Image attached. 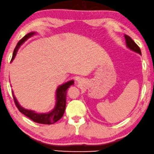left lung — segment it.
<instances>
[{
	"label": "left lung",
	"mask_w": 154,
	"mask_h": 154,
	"mask_svg": "<svg viewBox=\"0 0 154 154\" xmlns=\"http://www.w3.org/2000/svg\"><path fill=\"white\" fill-rule=\"evenodd\" d=\"M124 38L125 39V44H126L128 48L134 51V52H136L140 55H142L140 47L136 45V43L132 40L131 38H130L128 35H124Z\"/></svg>",
	"instance_id": "obj_1"
}]
</instances>
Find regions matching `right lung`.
I'll return each instance as SVG.
<instances>
[{
    "mask_svg": "<svg viewBox=\"0 0 154 154\" xmlns=\"http://www.w3.org/2000/svg\"><path fill=\"white\" fill-rule=\"evenodd\" d=\"M35 34V32H31V33L26 35L21 40L19 41L16 47H15L14 52H13L11 62L14 60L15 56H16L17 51H18L21 45L23 42H25V41H26L28 39ZM73 84H74V81L71 80V81L66 82V83L63 84L62 85L58 86L57 89L56 91V104L54 108L51 111L47 112V113H37V112L33 111V110L26 109L22 107L19 105L17 98H15L14 93H13V91H12V93L15 105L18 108L19 112L24 114L25 116H26L27 117L31 119L32 121H33L35 123H42V124H53V123H56V121L60 119L62 116H63L66 105L67 90L71 85H73Z\"/></svg>",
    "mask_w": 154,
    "mask_h": 154,
    "instance_id": "add662e5",
    "label": "right lung"
}]
</instances>
